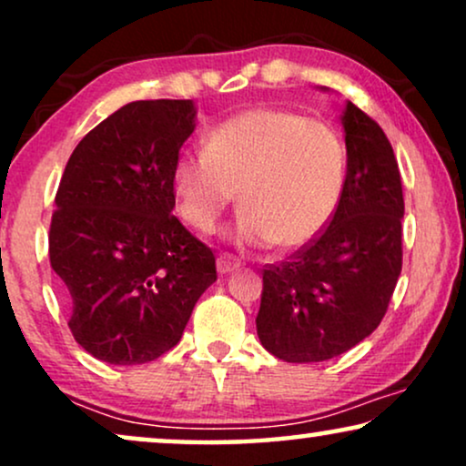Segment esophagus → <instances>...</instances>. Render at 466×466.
Here are the masks:
<instances>
[{
    "label": "esophagus",
    "instance_id": "34e87169",
    "mask_svg": "<svg viewBox=\"0 0 466 466\" xmlns=\"http://www.w3.org/2000/svg\"><path fill=\"white\" fill-rule=\"evenodd\" d=\"M239 267H241V260L231 257V254H220V257L216 258V269H218L220 276H225V273L238 271Z\"/></svg>",
    "mask_w": 466,
    "mask_h": 466
}]
</instances>
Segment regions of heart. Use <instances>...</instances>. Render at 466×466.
<instances>
[{"instance_id": "b5f03b06", "label": "heart", "mask_w": 466, "mask_h": 466, "mask_svg": "<svg viewBox=\"0 0 466 466\" xmlns=\"http://www.w3.org/2000/svg\"><path fill=\"white\" fill-rule=\"evenodd\" d=\"M346 174V146L329 123L258 106L209 129L206 150L177 155L171 190L184 222L212 233L239 188L244 208L228 238L244 248L299 250L335 216Z\"/></svg>"}]
</instances>
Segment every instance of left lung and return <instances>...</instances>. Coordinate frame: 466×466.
Instances as JSON below:
<instances>
[{
    "mask_svg": "<svg viewBox=\"0 0 466 466\" xmlns=\"http://www.w3.org/2000/svg\"><path fill=\"white\" fill-rule=\"evenodd\" d=\"M341 125L348 174L339 208L309 246L263 271L257 333L286 362L335 359L371 335L403 265L405 203L392 146L352 101Z\"/></svg>",
    "mask_w": 466,
    "mask_h": 466,
    "instance_id": "1",
    "label": "left lung"
}]
</instances>
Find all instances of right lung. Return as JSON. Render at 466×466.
Returning a JSON list of instances; mask_svg holds the SVG:
<instances>
[{"label":"right lung","mask_w":466,"mask_h":466,"mask_svg":"<svg viewBox=\"0 0 466 466\" xmlns=\"http://www.w3.org/2000/svg\"><path fill=\"white\" fill-rule=\"evenodd\" d=\"M195 116L190 99L131 101L82 137L63 171L50 267L76 341L110 365L174 348L216 282L212 250L171 216V167Z\"/></svg>","instance_id":"obj_1"}]
</instances>
